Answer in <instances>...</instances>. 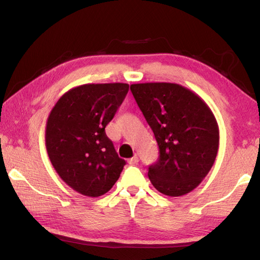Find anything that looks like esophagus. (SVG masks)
<instances>
[{
	"mask_svg": "<svg viewBox=\"0 0 260 260\" xmlns=\"http://www.w3.org/2000/svg\"><path fill=\"white\" fill-rule=\"evenodd\" d=\"M139 162V157L138 156H134V157H132L131 159H128V164L129 165H135V164H138Z\"/></svg>",
	"mask_w": 260,
	"mask_h": 260,
	"instance_id": "obj_1",
	"label": "esophagus"
}]
</instances>
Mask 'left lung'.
<instances>
[{"label":"left lung","instance_id":"1","mask_svg":"<svg viewBox=\"0 0 260 260\" xmlns=\"http://www.w3.org/2000/svg\"><path fill=\"white\" fill-rule=\"evenodd\" d=\"M131 90L159 147L148 177L158 191L190 192L210 172L219 149V127L201 96L178 83H133Z\"/></svg>","mask_w":260,"mask_h":260}]
</instances>
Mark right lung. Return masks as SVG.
I'll use <instances>...</instances> for the list:
<instances>
[{
    "label": "right lung",
    "mask_w": 260,
    "mask_h": 260,
    "mask_svg": "<svg viewBox=\"0 0 260 260\" xmlns=\"http://www.w3.org/2000/svg\"><path fill=\"white\" fill-rule=\"evenodd\" d=\"M128 83H86L68 90L51 109L46 149L59 178L88 197L108 192L125 160L118 157L105 127L120 107Z\"/></svg>",
    "instance_id": "add662e5"
}]
</instances>
